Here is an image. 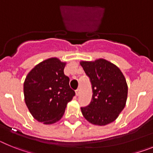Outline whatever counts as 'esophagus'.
<instances>
[{"instance_id":"34e87169","label":"esophagus","mask_w":153,"mask_h":153,"mask_svg":"<svg viewBox=\"0 0 153 153\" xmlns=\"http://www.w3.org/2000/svg\"><path fill=\"white\" fill-rule=\"evenodd\" d=\"M75 93H76V95H79V94H80V89L78 88V89L75 90Z\"/></svg>"}]
</instances>
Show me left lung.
<instances>
[{"instance_id": "obj_1", "label": "left lung", "mask_w": 153, "mask_h": 153, "mask_svg": "<svg viewBox=\"0 0 153 153\" xmlns=\"http://www.w3.org/2000/svg\"><path fill=\"white\" fill-rule=\"evenodd\" d=\"M80 64L92 88L90 104L81 108L82 115L97 126L112 123L126 106L128 86L124 75L117 66L105 59Z\"/></svg>"}]
</instances>
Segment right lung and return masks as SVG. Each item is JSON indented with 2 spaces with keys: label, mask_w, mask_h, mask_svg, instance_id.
Returning <instances> with one entry per match:
<instances>
[{
  "label": "right lung",
  "mask_w": 153,
  "mask_h": 153,
  "mask_svg": "<svg viewBox=\"0 0 153 153\" xmlns=\"http://www.w3.org/2000/svg\"><path fill=\"white\" fill-rule=\"evenodd\" d=\"M65 66L58 58H49L37 65L25 78V103L40 123L53 124L60 120L68 102L75 96L69 78L64 74Z\"/></svg>",
  "instance_id": "1"
}]
</instances>
